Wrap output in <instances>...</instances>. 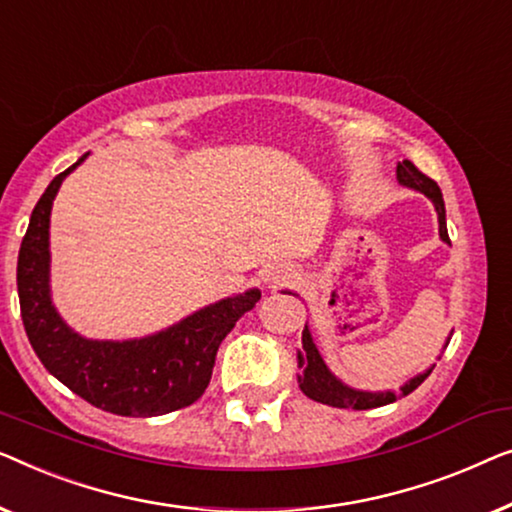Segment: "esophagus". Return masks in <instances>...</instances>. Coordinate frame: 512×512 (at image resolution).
<instances>
[{
    "instance_id": "1",
    "label": "esophagus",
    "mask_w": 512,
    "mask_h": 512,
    "mask_svg": "<svg viewBox=\"0 0 512 512\" xmlns=\"http://www.w3.org/2000/svg\"><path fill=\"white\" fill-rule=\"evenodd\" d=\"M292 276H294V271L287 264H269L262 271V280H264L266 285H271V287L285 285Z\"/></svg>"
}]
</instances>
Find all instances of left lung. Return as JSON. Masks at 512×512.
<instances>
[{
	"label": "left lung",
	"instance_id": "left-lung-1",
	"mask_svg": "<svg viewBox=\"0 0 512 512\" xmlns=\"http://www.w3.org/2000/svg\"><path fill=\"white\" fill-rule=\"evenodd\" d=\"M397 178L403 185L415 187V190L424 192L431 201H434L436 213H438V232H441V239L445 243H450L448 227H445L443 194H441V190H438V185L431 181L427 174H422V171L417 169L410 160L399 162ZM301 343H304V352L299 355V366H304V376L299 378V387L308 399H313L318 403H327V406H334V408H352V410H369V408L387 406V403L399 399V394H394V392L371 394V392L350 390V387L338 383V380L331 376L327 364L322 362L318 348H315L311 334H308V329H304V334H301ZM429 373H431V369L427 373H422V376L413 378L410 383L403 385L401 387L403 397H406V394H410L413 390H417V387H420L424 380L429 378Z\"/></svg>",
	"mask_w": 512,
	"mask_h": 512
}]
</instances>
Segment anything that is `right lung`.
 <instances>
[{"label": "right lung", "instance_id": "right-lung-1", "mask_svg": "<svg viewBox=\"0 0 512 512\" xmlns=\"http://www.w3.org/2000/svg\"><path fill=\"white\" fill-rule=\"evenodd\" d=\"M57 174L34 206L18 253L20 315L41 364L71 392L122 417H153L197 401L211 383L215 355L229 331L259 301V290L222 299L181 325L141 341H88L55 313L48 294V220L60 183Z\"/></svg>", "mask_w": 512, "mask_h": 512}]
</instances>
